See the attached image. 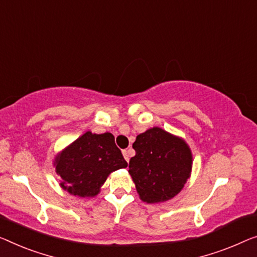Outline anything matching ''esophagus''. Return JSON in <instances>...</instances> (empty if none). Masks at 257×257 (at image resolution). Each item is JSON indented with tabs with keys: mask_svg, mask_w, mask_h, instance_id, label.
Returning a JSON list of instances; mask_svg holds the SVG:
<instances>
[{
	"mask_svg": "<svg viewBox=\"0 0 257 257\" xmlns=\"http://www.w3.org/2000/svg\"><path fill=\"white\" fill-rule=\"evenodd\" d=\"M122 153H123L124 159L127 160V162H129V157H130V152H129V150H123V151H122Z\"/></svg>",
	"mask_w": 257,
	"mask_h": 257,
	"instance_id": "1",
	"label": "esophagus"
}]
</instances>
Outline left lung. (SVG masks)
Returning a JSON list of instances; mask_svg holds the SVG:
<instances>
[{
  "instance_id": "1",
  "label": "left lung",
  "mask_w": 257,
  "mask_h": 257,
  "mask_svg": "<svg viewBox=\"0 0 257 257\" xmlns=\"http://www.w3.org/2000/svg\"><path fill=\"white\" fill-rule=\"evenodd\" d=\"M133 148L136 155L129 162V174L141 200L155 204L177 196L193 168V153L187 142L153 127L140 134Z\"/></svg>"
}]
</instances>
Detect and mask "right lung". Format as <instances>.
Masks as SVG:
<instances>
[{"mask_svg": "<svg viewBox=\"0 0 257 257\" xmlns=\"http://www.w3.org/2000/svg\"><path fill=\"white\" fill-rule=\"evenodd\" d=\"M127 166L110 133L86 132L54 158L60 187L79 197L97 196L108 175Z\"/></svg>", "mask_w": 257, "mask_h": 257, "instance_id": "1", "label": "right lung"}]
</instances>
